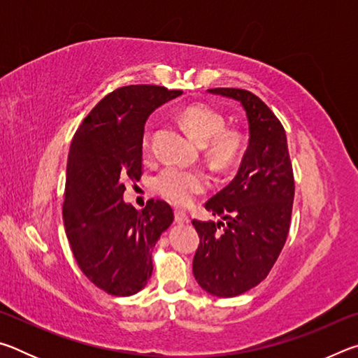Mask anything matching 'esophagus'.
<instances>
[{
    "label": "esophagus",
    "mask_w": 358,
    "mask_h": 358,
    "mask_svg": "<svg viewBox=\"0 0 358 358\" xmlns=\"http://www.w3.org/2000/svg\"><path fill=\"white\" fill-rule=\"evenodd\" d=\"M175 221H177L178 224L189 222V216H187V213L183 210H175Z\"/></svg>",
    "instance_id": "34e87169"
}]
</instances>
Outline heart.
<instances>
[{
  "instance_id": "obj_1",
  "label": "heart",
  "mask_w": 358,
  "mask_h": 358,
  "mask_svg": "<svg viewBox=\"0 0 358 358\" xmlns=\"http://www.w3.org/2000/svg\"><path fill=\"white\" fill-rule=\"evenodd\" d=\"M180 123L185 129L203 143V153L211 166L226 171L240 159L245 148V138L235 128H224V117L205 104H191L180 113ZM153 132H143V150L148 151ZM208 177L202 171H183L167 167L156 177L155 187L162 197L178 207H186L194 199L208 189Z\"/></svg>"
}]
</instances>
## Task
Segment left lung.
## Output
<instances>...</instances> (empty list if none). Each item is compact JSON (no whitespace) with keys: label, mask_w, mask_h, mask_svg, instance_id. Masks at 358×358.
I'll return each mask as SVG.
<instances>
[{"label":"left lung","mask_w":358,"mask_h":358,"mask_svg":"<svg viewBox=\"0 0 358 358\" xmlns=\"http://www.w3.org/2000/svg\"><path fill=\"white\" fill-rule=\"evenodd\" d=\"M208 92L240 101L250 123L238 173L205 203L221 220L192 221L201 238L192 273L203 290L227 299L256 287L273 268L287 240L295 183L286 131L268 106L248 90Z\"/></svg>","instance_id":"left-lung-1"}]
</instances>
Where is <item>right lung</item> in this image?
Segmentation results:
<instances>
[{"instance_id": "obj_1", "label": "right lung", "mask_w": 358, "mask_h": 358, "mask_svg": "<svg viewBox=\"0 0 358 358\" xmlns=\"http://www.w3.org/2000/svg\"><path fill=\"white\" fill-rule=\"evenodd\" d=\"M181 90L128 85L102 98L72 138L63 221L72 254L96 287L115 296L138 292L153 271L151 251L173 221L164 201L136 210L123 202L124 181L142 177L148 115Z\"/></svg>"}]
</instances>
